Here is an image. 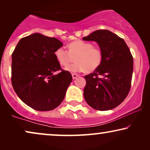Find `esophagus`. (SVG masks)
I'll return each mask as SVG.
<instances>
[{"mask_svg":"<svg viewBox=\"0 0 150 150\" xmlns=\"http://www.w3.org/2000/svg\"><path fill=\"white\" fill-rule=\"evenodd\" d=\"M71 76H72V78H73V79H75L76 78V77L78 76V74H74V73H73V74H71Z\"/></svg>","mask_w":150,"mask_h":150,"instance_id":"esophagus-1","label":"esophagus"}]
</instances>
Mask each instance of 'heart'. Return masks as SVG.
<instances>
[{
	"instance_id": "obj_1",
	"label": "heart",
	"mask_w": 150,
	"mask_h": 150,
	"mask_svg": "<svg viewBox=\"0 0 150 150\" xmlns=\"http://www.w3.org/2000/svg\"><path fill=\"white\" fill-rule=\"evenodd\" d=\"M54 56L63 66H67L74 60H77L75 64L65 68L67 71L75 72L84 70L90 73L100 66L104 55L101 48L93 46L91 42L76 40L68 44V50L63 47L57 48Z\"/></svg>"
}]
</instances>
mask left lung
I'll list each match as a JSON object with an SVG mask.
<instances>
[{
  "instance_id": "left-lung-1",
  "label": "left lung",
  "mask_w": 150,
  "mask_h": 150,
  "mask_svg": "<svg viewBox=\"0 0 150 150\" xmlns=\"http://www.w3.org/2000/svg\"><path fill=\"white\" fill-rule=\"evenodd\" d=\"M83 40L97 42L104 55L100 66L85 76L84 98L94 109H112L126 99L130 91L132 55L125 41L110 30H96Z\"/></svg>"
}]
</instances>
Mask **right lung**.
Segmentation results:
<instances>
[{
	"label": "right lung",
	"mask_w": 150,
	"mask_h": 150,
	"mask_svg": "<svg viewBox=\"0 0 150 150\" xmlns=\"http://www.w3.org/2000/svg\"><path fill=\"white\" fill-rule=\"evenodd\" d=\"M62 46L56 38L34 33L22 38L12 53V86L22 101L35 110L47 111L60 105L72 81L54 56Z\"/></svg>",
	"instance_id": "1"
}]
</instances>
